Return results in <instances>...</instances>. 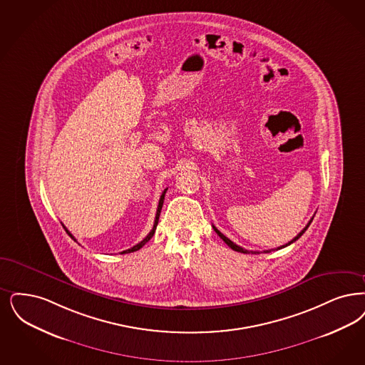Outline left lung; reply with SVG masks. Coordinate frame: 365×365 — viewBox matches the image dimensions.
<instances>
[{"label": "left lung", "instance_id": "1", "mask_svg": "<svg viewBox=\"0 0 365 365\" xmlns=\"http://www.w3.org/2000/svg\"><path fill=\"white\" fill-rule=\"evenodd\" d=\"M311 221H312V219L309 220V222L307 224L306 227H304V228H303V230L299 232L297 236H294V237L292 239L291 242H288L287 245H284V246H281V247H277L276 250H281V248L287 247V246H289V245H292V243H294V242H296V240H297V239H299L302 235L306 232L307 228H308V227H309V224H311ZM213 230H215V231H216V234L219 235L220 237H221V239H222V240H224V242H225V243H227L230 247L232 248V250H235V251H237V252H243V254H259V251H248V250H245V248L240 247V246H237V245H235L234 242H232V240H230V239H228L225 235L221 234V232H220L219 230H217L215 225H213ZM270 251H272V250H266V251H263V252H270Z\"/></svg>", "mask_w": 365, "mask_h": 365}]
</instances>
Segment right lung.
<instances>
[{
  "instance_id": "1",
  "label": "right lung",
  "mask_w": 365,
  "mask_h": 365,
  "mask_svg": "<svg viewBox=\"0 0 365 365\" xmlns=\"http://www.w3.org/2000/svg\"><path fill=\"white\" fill-rule=\"evenodd\" d=\"M165 191L167 189L163 191V194L160 195V201H159V206H158V212H156V217H155V222H153V228L150 230V232L146 235L145 239L143 240V242H140L138 245H135V246H133V247L129 248V250H125V251H122L120 254H129V252H134V251H137V250H140V248L143 247V246H145V243H148L150 239H152V236L155 234V231H156V227H158V222H159V217H160V212L161 207H163V202H164V195H165ZM63 228H65V231H66V234L69 235L72 239H73L74 242H77L76 239H74L73 235L71 234L68 230H66V227L65 225H62Z\"/></svg>"
}]
</instances>
